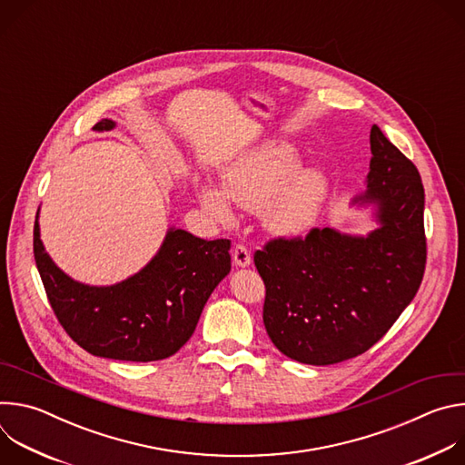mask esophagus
<instances>
[{
  "label": "esophagus",
  "instance_id": "esophagus-1",
  "mask_svg": "<svg viewBox=\"0 0 465 465\" xmlns=\"http://www.w3.org/2000/svg\"><path fill=\"white\" fill-rule=\"evenodd\" d=\"M233 262L237 264V267H241V269H246V267H250V264H252V255H250V252H248V248L244 244H237L233 248Z\"/></svg>",
  "mask_w": 465,
  "mask_h": 465
}]
</instances>
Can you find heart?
I'll list each match as a JSON object with an SVG mask.
<instances>
[{
  "mask_svg": "<svg viewBox=\"0 0 465 465\" xmlns=\"http://www.w3.org/2000/svg\"><path fill=\"white\" fill-rule=\"evenodd\" d=\"M329 194L327 176L314 167H302L300 153L291 143H267L239 160L224 174L223 187L201 183L198 201L219 224L233 226L237 206L262 215L272 237L296 239L318 221Z\"/></svg>",
  "mask_w": 465,
  "mask_h": 465,
  "instance_id": "obj_1",
  "label": "heart"
}]
</instances>
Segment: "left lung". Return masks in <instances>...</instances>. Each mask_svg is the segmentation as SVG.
I'll return each mask as SVG.
<instances>
[{"label":"left lung","instance_id":"obj_1","mask_svg":"<svg viewBox=\"0 0 465 465\" xmlns=\"http://www.w3.org/2000/svg\"><path fill=\"white\" fill-rule=\"evenodd\" d=\"M366 191L351 206L370 208L366 235L335 228L305 239L271 241L253 262L267 287L262 322L274 346L312 366L370 350L414 300L425 272V191L416 165L377 124L370 132Z\"/></svg>","mask_w":465,"mask_h":465}]
</instances>
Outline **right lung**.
<instances>
[{
	"mask_svg": "<svg viewBox=\"0 0 465 465\" xmlns=\"http://www.w3.org/2000/svg\"><path fill=\"white\" fill-rule=\"evenodd\" d=\"M103 119L94 130L108 132ZM35 223V261L49 303L81 348L103 359L151 362L174 355L193 335L215 287L230 274L228 239L204 241L171 226L142 271L114 285H88L65 274L40 239Z\"/></svg>",
	"mask_w": 465,
	"mask_h": 465,
	"instance_id": "right-lung-1",
	"label": "right lung"
}]
</instances>
